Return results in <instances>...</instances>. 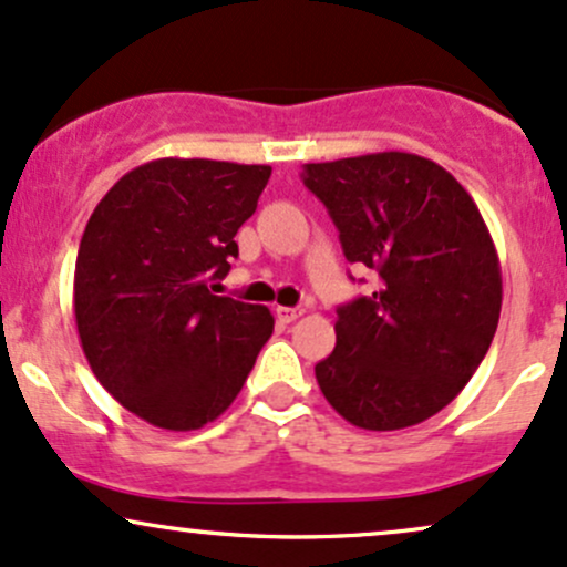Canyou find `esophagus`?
<instances>
[{
	"label": "esophagus",
	"mask_w": 567,
	"mask_h": 567,
	"mask_svg": "<svg viewBox=\"0 0 567 567\" xmlns=\"http://www.w3.org/2000/svg\"><path fill=\"white\" fill-rule=\"evenodd\" d=\"M302 316V310L300 308H276V318L281 323H291V321H297V318Z\"/></svg>",
	"instance_id": "obj_1"
}]
</instances>
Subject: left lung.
I'll list each match as a JSON object with an SVG mask.
<instances>
[{
  "label": "left lung",
  "mask_w": 567,
  "mask_h": 567,
  "mask_svg": "<svg viewBox=\"0 0 567 567\" xmlns=\"http://www.w3.org/2000/svg\"><path fill=\"white\" fill-rule=\"evenodd\" d=\"M348 262L378 272L337 308V346L316 364L327 402L367 431L429 421L472 380L498 329L501 262L472 195L412 152L308 163Z\"/></svg>",
  "instance_id": "left-lung-1"
}]
</instances>
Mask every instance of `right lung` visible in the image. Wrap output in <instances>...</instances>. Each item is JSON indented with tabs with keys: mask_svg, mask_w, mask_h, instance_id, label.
<instances>
[{
	"mask_svg": "<svg viewBox=\"0 0 567 567\" xmlns=\"http://www.w3.org/2000/svg\"><path fill=\"white\" fill-rule=\"evenodd\" d=\"M270 165L161 157L101 198L74 267L87 364L125 410L195 431L235 402L272 334L265 305L216 297Z\"/></svg>",
	"mask_w": 567,
	"mask_h": 567,
	"instance_id": "add662e5",
	"label": "right lung"
}]
</instances>
